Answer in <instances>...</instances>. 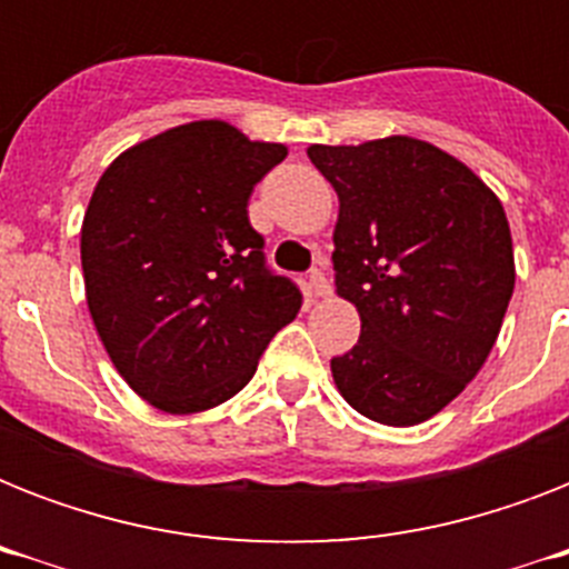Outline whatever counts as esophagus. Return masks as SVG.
Here are the masks:
<instances>
[{"label": "esophagus", "instance_id": "34e87169", "mask_svg": "<svg viewBox=\"0 0 569 569\" xmlns=\"http://www.w3.org/2000/svg\"><path fill=\"white\" fill-rule=\"evenodd\" d=\"M307 292H310V298H330L328 277L321 274V271H312L310 283H307Z\"/></svg>", "mask_w": 569, "mask_h": 569}]
</instances>
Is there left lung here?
<instances>
[{"label": "left lung", "instance_id": "obj_1", "mask_svg": "<svg viewBox=\"0 0 569 569\" xmlns=\"http://www.w3.org/2000/svg\"><path fill=\"white\" fill-rule=\"evenodd\" d=\"M339 197L337 295L360 339L330 360L339 396L392 428L437 416L467 389L502 330L513 241L502 200L422 138L310 144Z\"/></svg>", "mask_w": 569, "mask_h": 569}]
</instances>
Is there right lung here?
<instances>
[{"instance_id":"1","label":"right lung","mask_w":569,"mask_h":569,"mask_svg":"<svg viewBox=\"0 0 569 569\" xmlns=\"http://www.w3.org/2000/svg\"><path fill=\"white\" fill-rule=\"evenodd\" d=\"M286 153L227 120H191L102 171L79 241L84 298L118 375L156 410L223 405L301 310L248 221L250 191Z\"/></svg>"}]
</instances>
